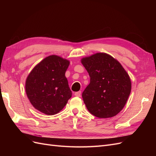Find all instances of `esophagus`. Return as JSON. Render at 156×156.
Listing matches in <instances>:
<instances>
[{"label":"esophagus","instance_id":"obj_1","mask_svg":"<svg viewBox=\"0 0 156 156\" xmlns=\"http://www.w3.org/2000/svg\"><path fill=\"white\" fill-rule=\"evenodd\" d=\"M81 91H79V92H75L74 95L75 96H77V97H80V96H81Z\"/></svg>","mask_w":156,"mask_h":156}]
</instances>
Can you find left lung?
Masks as SVG:
<instances>
[{
	"instance_id": "1",
	"label": "left lung",
	"mask_w": 156,
	"mask_h": 156,
	"mask_svg": "<svg viewBox=\"0 0 156 156\" xmlns=\"http://www.w3.org/2000/svg\"><path fill=\"white\" fill-rule=\"evenodd\" d=\"M81 63L90 77L82 94L88 111L100 119L116 116L131 92L129 75L119 61L105 53L83 58Z\"/></svg>"
}]
</instances>
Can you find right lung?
Listing matches in <instances>:
<instances>
[{"label": "right lung", "mask_w": 156, "mask_h": 156, "mask_svg": "<svg viewBox=\"0 0 156 156\" xmlns=\"http://www.w3.org/2000/svg\"><path fill=\"white\" fill-rule=\"evenodd\" d=\"M69 61L56 55L46 57L33 68L26 80L27 96L36 109L48 115L59 112L72 93L65 76Z\"/></svg>", "instance_id": "right-lung-1"}]
</instances>
